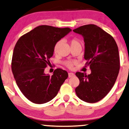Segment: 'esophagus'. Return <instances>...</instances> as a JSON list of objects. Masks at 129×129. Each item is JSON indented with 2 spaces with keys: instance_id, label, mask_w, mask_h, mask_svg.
<instances>
[{
  "instance_id": "esophagus-1",
  "label": "esophagus",
  "mask_w": 129,
  "mask_h": 129,
  "mask_svg": "<svg viewBox=\"0 0 129 129\" xmlns=\"http://www.w3.org/2000/svg\"><path fill=\"white\" fill-rule=\"evenodd\" d=\"M68 76H69V78H72V77L75 76V74L72 72H70L68 73Z\"/></svg>"
}]
</instances>
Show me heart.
<instances>
[{"label": "heart", "instance_id": "heart-1", "mask_svg": "<svg viewBox=\"0 0 129 129\" xmlns=\"http://www.w3.org/2000/svg\"><path fill=\"white\" fill-rule=\"evenodd\" d=\"M60 43H61V41H58V42L56 44H55V46L54 47V53H57V50H58V47H59L60 44ZM70 44H71V46H75V45H81L79 40L77 39V38H73V39H72L71 40V41H70ZM73 64V63L72 62V61H67V62H66V66L68 67L69 68L71 69L72 68Z\"/></svg>", "mask_w": 129, "mask_h": 129}]
</instances>
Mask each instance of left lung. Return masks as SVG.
<instances>
[{"label": "left lung", "mask_w": 129, "mask_h": 129, "mask_svg": "<svg viewBox=\"0 0 129 129\" xmlns=\"http://www.w3.org/2000/svg\"><path fill=\"white\" fill-rule=\"evenodd\" d=\"M81 35L85 42L84 58L91 74L76 72L79 86L75 89L78 98L94 103L104 98L114 85L120 70L117 45L113 37L93 24L73 30Z\"/></svg>", "instance_id": "left-lung-1"}]
</instances>
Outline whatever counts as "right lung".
<instances>
[{
	"label": "right lung",
	"mask_w": 129,
	"mask_h": 129,
	"mask_svg": "<svg viewBox=\"0 0 129 129\" xmlns=\"http://www.w3.org/2000/svg\"><path fill=\"white\" fill-rule=\"evenodd\" d=\"M72 31L41 25L24 34L13 50L12 71L20 91L35 104L46 103L57 94L68 77L66 71L57 69L52 76L44 73L55 44Z\"/></svg>",
	"instance_id": "obj_1"
}]
</instances>
